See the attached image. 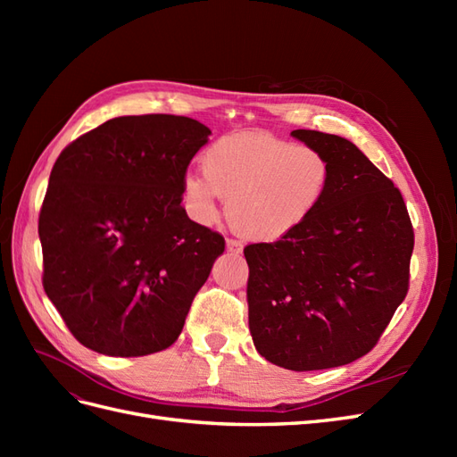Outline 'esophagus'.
I'll list each match as a JSON object with an SVG mask.
<instances>
[{"label": "esophagus", "instance_id": "esophagus-1", "mask_svg": "<svg viewBox=\"0 0 457 457\" xmlns=\"http://www.w3.org/2000/svg\"><path fill=\"white\" fill-rule=\"evenodd\" d=\"M242 242L240 240H234V238H228L227 240V250L230 252V253H242Z\"/></svg>", "mask_w": 457, "mask_h": 457}]
</instances>
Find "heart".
Segmentation results:
<instances>
[{
    "mask_svg": "<svg viewBox=\"0 0 457 457\" xmlns=\"http://www.w3.org/2000/svg\"><path fill=\"white\" fill-rule=\"evenodd\" d=\"M202 173L183 179L187 213L200 225L219 215V196L244 237L278 242L305 227L334 187V162L320 148L270 133L220 137L202 154Z\"/></svg>",
    "mask_w": 457,
    "mask_h": 457,
    "instance_id": "obj_1",
    "label": "heart"
}]
</instances>
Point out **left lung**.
I'll list each match as a JSON object with an SVG mask.
<instances>
[{
	"label": "left lung",
	"instance_id": "1",
	"mask_svg": "<svg viewBox=\"0 0 457 457\" xmlns=\"http://www.w3.org/2000/svg\"><path fill=\"white\" fill-rule=\"evenodd\" d=\"M336 168L320 210L292 237L244 247L255 349L269 362L326 370L376 347L410 287L413 227L400 190L351 141L295 129Z\"/></svg>",
	"mask_w": 457,
	"mask_h": 457
}]
</instances>
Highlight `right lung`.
<instances>
[{"label":"right lung","instance_id":"obj_1","mask_svg":"<svg viewBox=\"0 0 457 457\" xmlns=\"http://www.w3.org/2000/svg\"><path fill=\"white\" fill-rule=\"evenodd\" d=\"M212 131L171 114L121 116L68 145L39 210L41 282L66 328L108 356L171 347L225 252L181 205Z\"/></svg>","mask_w":457,"mask_h":457}]
</instances>
